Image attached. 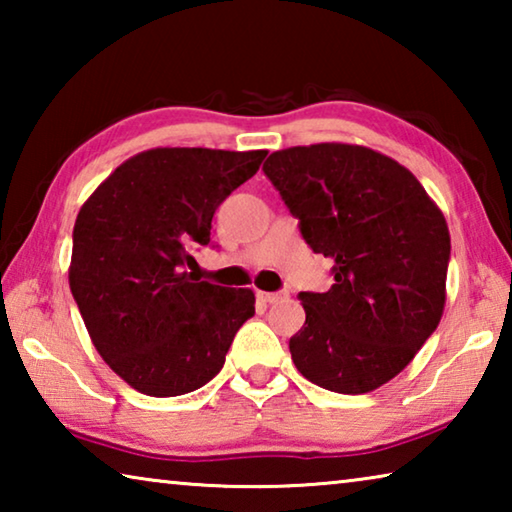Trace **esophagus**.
Returning <instances> with one entry per match:
<instances>
[{
	"label": "esophagus",
	"mask_w": 512,
	"mask_h": 512,
	"mask_svg": "<svg viewBox=\"0 0 512 512\" xmlns=\"http://www.w3.org/2000/svg\"><path fill=\"white\" fill-rule=\"evenodd\" d=\"M257 298L262 302H268V305H273V302L287 298V293H271V291H257Z\"/></svg>",
	"instance_id": "esophagus-1"
}]
</instances>
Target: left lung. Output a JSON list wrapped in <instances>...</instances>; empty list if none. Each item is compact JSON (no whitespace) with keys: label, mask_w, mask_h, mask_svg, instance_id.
<instances>
[{"label":"left lung","mask_w":512,"mask_h":512,"mask_svg":"<svg viewBox=\"0 0 512 512\" xmlns=\"http://www.w3.org/2000/svg\"><path fill=\"white\" fill-rule=\"evenodd\" d=\"M271 178L314 253L334 262L325 293H300L289 350L302 377L343 395L384 386L443 318L449 228L420 180L368 146L323 142L268 155Z\"/></svg>","instance_id":"obj_1"}]
</instances>
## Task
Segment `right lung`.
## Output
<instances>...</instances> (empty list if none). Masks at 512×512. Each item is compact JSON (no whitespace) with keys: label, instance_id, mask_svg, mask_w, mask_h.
Here are the masks:
<instances>
[{"label":"right lung","instance_id":"obj_1","mask_svg":"<svg viewBox=\"0 0 512 512\" xmlns=\"http://www.w3.org/2000/svg\"><path fill=\"white\" fill-rule=\"evenodd\" d=\"M264 158L160 146L121 162L83 203L69 289L101 359L135 391L176 397L205 386L255 316L253 291L198 282L185 264L189 246L210 244L216 207Z\"/></svg>","mask_w":512,"mask_h":512}]
</instances>
